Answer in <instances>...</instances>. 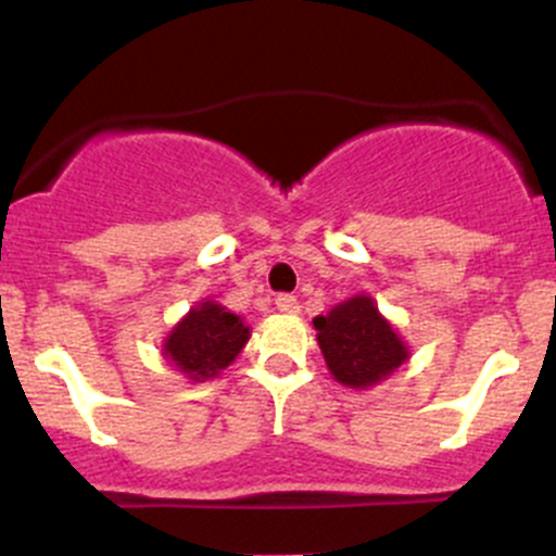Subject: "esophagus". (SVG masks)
Returning a JSON list of instances; mask_svg holds the SVG:
<instances>
[{
	"label": "esophagus",
	"instance_id": "1",
	"mask_svg": "<svg viewBox=\"0 0 556 556\" xmlns=\"http://www.w3.org/2000/svg\"><path fill=\"white\" fill-rule=\"evenodd\" d=\"M277 309L282 314H299L301 312L299 299H295V295H290V293L277 295Z\"/></svg>",
	"mask_w": 556,
	"mask_h": 556
}]
</instances>
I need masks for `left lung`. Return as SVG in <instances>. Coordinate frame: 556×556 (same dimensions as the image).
<instances>
[{
  "label": "left lung",
  "instance_id": "left-lung-1",
  "mask_svg": "<svg viewBox=\"0 0 556 556\" xmlns=\"http://www.w3.org/2000/svg\"><path fill=\"white\" fill-rule=\"evenodd\" d=\"M317 344L330 377L350 390H371L390 379L412 350L368 293L336 304L314 317Z\"/></svg>",
  "mask_w": 556,
  "mask_h": 556
}]
</instances>
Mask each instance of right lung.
<instances>
[{
    "instance_id": "obj_1",
    "label": "right lung",
    "mask_w": 556,
    "mask_h": 556,
    "mask_svg": "<svg viewBox=\"0 0 556 556\" xmlns=\"http://www.w3.org/2000/svg\"><path fill=\"white\" fill-rule=\"evenodd\" d=\"M250 341V325L212 299L195 301L166 333L161 355L190 382L220 377Z\"/></svg>"
}]
</instances>
